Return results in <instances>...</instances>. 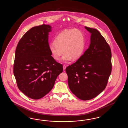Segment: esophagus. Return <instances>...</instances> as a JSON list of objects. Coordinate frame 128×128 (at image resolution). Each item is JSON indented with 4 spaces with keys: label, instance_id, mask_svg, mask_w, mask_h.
I'll use <instances>...</instances> for the list:
<instances>
[{
    "label": "esophagus",
    "instance_id": "esophagus-1",
    "mask_svg": "<svg viewBox=\"0 0 128 128\" xmlns=\"http://www.w3.org/2000/svg\"><path fill=\"white\" fill-rule=\"evenodd\" d=\"M66 68V65H64L63 66V70H65V68Z\"/></svg>",
    "mask_w": 128,
    "mask_h": 128
}]
</instances>
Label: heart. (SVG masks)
<instances>
[{"instance_id":"1","label":"heart","mask_w":128,"mask_h":128,"mask_svg":"<svg viewBox=\"0 0 128 128\" xmlns=\"http://www.w3.org/2000/svg\"><path fill=\"white\" fill-rule=\"evenodd\" d=\"M84 46V34L80 30L74 29L64 30L58 34L54 42L50 44L49 49L56 60H60L64 52L62 60L68 63L73 58L74 60H76L82 56Z\"/></svg>"}]
</instances>
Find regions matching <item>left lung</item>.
<instances>
[{"instance_id": "obj_1", "label": "left lung", "mask_w": 128, "mask_h": 128, "mask_svg": "<svg viewBox=\"0 0 128 128\" xmlns=\"http://www.w3.org/2000/svg\"><path fill=\"white\" fill-rule=\"evenodd\" d=\"M84 28L90 33L89 48L65 71L71 91L85 101L95 98L106 88L111 73L112 54L110 46L98 30Z\"/></svg>"}]
</instances>
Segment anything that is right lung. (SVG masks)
Segmentation results:
<instances>
[{
	"mask_svg": "<svg viewBox=\"0 0 128 128\" xmlns=\"http://www.w3.org/2000/svg\"><path fill=\"white\" fill-rule=\"evenodd\" d=\"M48 24L34 26L20 40L15 52L14 76L18 87L29 98H43L54 85L63 65L52 57L48 44Z\"/></svg>",
	"mask_w": 128,
	"mask_h": 128,
	"instance_id": "right-lung-1",
	"label": "right lung"
}]
</instances>
